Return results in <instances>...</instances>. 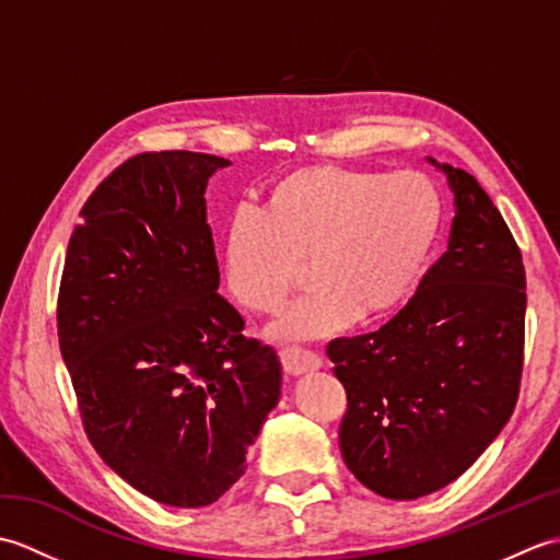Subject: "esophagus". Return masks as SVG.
Returning <instances> with one entry per match:
<instances>
[{
  "instance_id": "1",
  "label": "esophagus",
  "mask_w": 560,
  "mask_h": 560,
  "mask_svg": "<svg viewBox=\"0 0 560 560\" xmlns=\"http://www.w3.org/2000/svg\"><path fill=\"white\" fill-rule=\"evenodd\" d=\"M281 363H283V371L289 375H305V373H313L323 368V359H319L317 353L313 351H305V349H283L281 351Z\"/></svg>"
}]
</instances>
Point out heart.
<instances>
[{
	"label": "heart",
	"instance_id": "b5f03b06",
	"mask_svg": "<svg viewBox=\"0 0 560 560\" xmlns=\"http://www.w3.org/2000/svg\"><path fill=\"white\" fill-rule=\"evenodd\" d=\"M440 223L443 199L419 171L307 165L273 177L259 211L233 213L221 241L223 279L247 311L277 313L307 259L315 287L269 335L325 339L359 317H387L411 299Z\"/></svg>",
	"mask_w": 560,
	"mask_h": 560
}]
</instances>
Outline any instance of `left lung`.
<instances>
[{
    "label": "left lung",
    "mask_w": 560,
    "mask_h": 560,
    "mask_svg": "<svg viewBox=\"0 0 560 560\" xmlns=\"http://www.w3.org/2000/svg\"><path fill=\"white\" fill-rule=\"evenodd\" d=\"M425 161L455 197L447 249L387 325L327 347L349 399L341 457L392 501L440 491L479 459L513 416L525 353L513 233L477 177Z\"/></svg>",
    "instance_id": "left-lung-1"
}]
</instances>
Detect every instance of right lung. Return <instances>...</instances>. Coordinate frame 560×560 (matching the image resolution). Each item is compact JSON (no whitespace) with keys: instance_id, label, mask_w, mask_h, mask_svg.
Listing matches in <instances>:
<instances>
[{"instance_id":"add662e5","label":"right lung","mask_w":560,"mask_h":560,"mask_svg":"<svg viewBox=\"0 0 560 560\" xmlns=\"http://www.w3.org/2000/svg\"><path fill=\"white\" fill-rule=\"evenodd\" d=\"M229 159L139 153L96 187L69 237L59 351L89 440L132 489L205 508L245 474L281 397V361L219 295L209 177Z\"/></svg>"}]
</instances>
